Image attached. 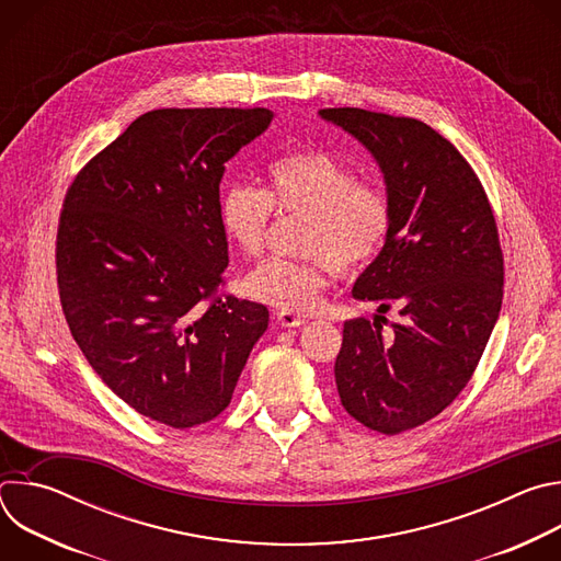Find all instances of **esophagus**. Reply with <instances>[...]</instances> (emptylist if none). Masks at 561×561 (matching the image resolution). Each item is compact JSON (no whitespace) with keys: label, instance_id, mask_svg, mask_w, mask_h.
Here are the masks:
<instances>
[{"label":"esophagus","instance_id":"1","mask_svg":"<svg viewBox=\"0 0 561 561\" xmlns=\"http://www.w3.org/2000/svg\"><path fill=\"white\" fill-rule=\"evenodd\" d=\"M277 322H279V327H284V329H297V327L306 324V317L295 314V312H290V310H279V312H277Z\"/></svg>","mask_w":561,"mask_h":561}]
</instances>
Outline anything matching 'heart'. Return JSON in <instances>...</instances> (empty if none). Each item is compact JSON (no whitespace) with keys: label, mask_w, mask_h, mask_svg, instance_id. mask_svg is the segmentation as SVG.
<instances>
[{"label":"heart","mask_w":561,"mask_h":561,"mask_svg":"<svg viewBox=\"0 0 561 561\" xmlns=\"http://www.w3.org/2000/svg\"><path fill=\"white\" fill-rule=\"evenodd\" d=\"M277 215L306 217L299 251L306 257H273L247 279L253 297L310 312L322 299L333 268L355 273L383 249L392 226V202L377 182H362L333 154L295 150L268 169V188L230 182L219 195V224L249 257L264 253L268 224Z\"/></svg>","instance_id":"heart-1"}]
</instances>
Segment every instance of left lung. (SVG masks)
<instances>
[{
    "label": "left lung",
    "instance_id": "obj_1",
    "mask_svg": "<svg viewBox=\"0 0 561 561\" xmlns=\"http://www.w3.org/2000/svg\"><path fill=\"white\" fill-rule=\"evenodd\" d=\"M319 115L373 152L392 202L390 234L353 297L399 319L344 324L335 383L351 417L397 435L450 407L482 359L504 297L500 232L482 182L428 124L364 108Z\"/></svg>",
    "mask_w": 561,
    "mask_h": 561
}]
</instances>
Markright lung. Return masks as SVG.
Wrapping results in <instances>:
<instances>
[{
    "instance_id": "1",
    "label": "right lung",
    "mask_w": 561,
    "mask_h": 561,
    "mask_svg": "<svg viewBox=\"0 0 561 561\" xmlns=\"http://www.w3.org/2000/svg\"><path fill=\"white\" fill-rule=\"evenodd\" d=\"M268 108H159L70 182L55 264L68 329L104 383L171 428L215 420L268 329V308L226 293L219 182Z\"/></svg>"
}]
</instances>
